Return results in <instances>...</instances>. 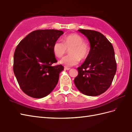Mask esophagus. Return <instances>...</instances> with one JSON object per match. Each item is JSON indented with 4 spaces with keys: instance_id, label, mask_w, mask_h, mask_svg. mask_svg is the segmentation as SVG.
I'll list each match as a JSON object with an SVG mask.
<instances>
[{
    "instance_id": "1",
    "label": "esophagus",
    "mask_w": 132,
    "mask_h": 132,
    "mask_svg": "<svg viewBox=\"0 0 132 132\" xmlns=\"http://www.w3.org/2000/svg\"><path fill=\"white\" fill-rule=\"evenodd\" d=\"M70 69H71V68H68V67H64V69H65V70H69Z\"/></svg>"
}]
</instances>
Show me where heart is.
Instances as JSON below:
<instances>
[{
	"mask_svg": "<svg viewBox=\"0 0 132 132\" xmlns=\"http://www.w3.org/2000/svg\"><path fill=\"white\" fill-rule=\"evenodd\" d=\"M83 38L77 34H71L64 39V43L57 40L54 43L52 51L55 56L60 57L69 49L68 56L63 57L59 63L65 67L77 65L80 60H85L89 54L88 45L85 43Z\"/></svg>",
	"mask_w": 132,
	"mask_h": 132,
	"instance_id": "1",
	"label": "heart"
}]
</instances>
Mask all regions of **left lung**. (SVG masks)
I'll use <instances>...</instances> for the list:
<instances>
[{"instance_id":"obj_1","label":"left lung","mask_w":132,"mask_h":132,"mask_svg":"<svg viewBox=\"0 0 132 132\" xmlns=\"http://www.w3.org/2000/svg\"><path fill=\"white\" fill-rule=\"evenodd\" d=\"M90 42L89 56L78 67L74 80L78 90L85 95L98 96L109 88L116 72L115 52L112 44L98 31L79 29Z\"/></svg>"}]
</instances>
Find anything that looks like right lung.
I'll return each instance as SVG.
<instances>
[{
  "mask_svg": "<svg viewBox=\"0 0 132 132\" xmlns=\"http://www.w3.org/2000/svg\"><path fill=\"white\" fill-rule=\"evenodd\" d=\"M64 32L55 29L37 30L26 36L15 50L13 72L23 92L34 98L48 95L58 82L61 65L57 62L52 47Z\"/></svg>",
  "mask_w": 132,
  "mask_h": 132,
  "instance_id": "obj_1",
  "label": "right lung"
}]
</instances>
